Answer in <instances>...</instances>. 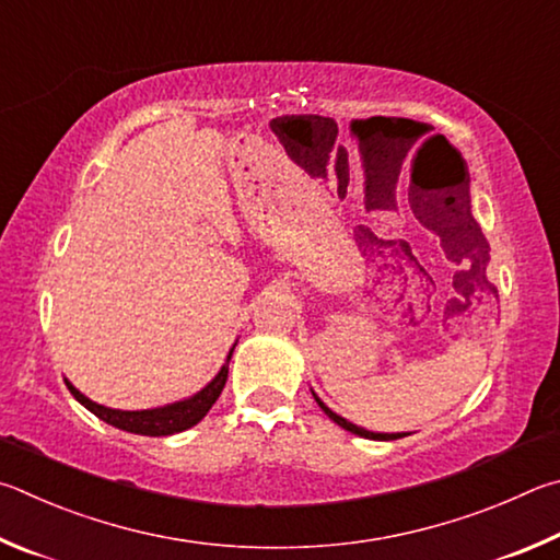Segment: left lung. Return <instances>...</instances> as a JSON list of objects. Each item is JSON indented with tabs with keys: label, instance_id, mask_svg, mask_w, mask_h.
I'll list each match as a JSON object with an SVG mask.
<instances>
[{
	"label": "left lung",
	"instance_id": "obj_1",
	"mask_svg": "<svg viewBox=\"0 0 560 560\" xmlns=\"http://www.w3.org/2000/svg\"><path fill=\"white\" fill-rule=\"evenodd\" d=\"M472 221V219H469ZM485 260H489L487 255H485ZM312 396H315V400L319 404V408L325 410V413L335 420V423L339 425V428H345V430H349V433H354V435H359V438H369V440H396V438H406V435H410V433H374V430H366V428H359V425H354V423H349L347 418H341V416H337L335 410L331 408H327L325 404H322V398L315 394V390H312Z\"/></svg>",
	"mask_w": 560,
	"mask_h": 560
}]
</instances>
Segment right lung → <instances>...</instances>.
Returning a JSON list of instances; mask_svg holds the SVG:
<instances>
[{
	"label": "right lung",
	"mask_w": 560,
	"mask_h": 560,
	"mask_svg": "<svg viewBox=\"0 0 560 560\" xmlns=\"http://www.w3.org/2000/svg\"><path fill=\"white\" fill-rule=\"evenodd\" d=\"M233 349H235V345L231 347L229 357H225V364L219 369V374H215L201 390H196V394L189 398L174 400V404H166L160 408H144V410L107 408V406L95 404V400L83 396L81 390H78L68 378H63V381L78 404L85 406L93 416L101 418L107 425L125 430V433H135V435H150V438L174 435V433H182V430L194 428L206 413H209L215 400H219L221 390L225 386V378H229V361L233 357Z\"/></svg>",
	"instance_id": "add662e5"
}]
</instances>
